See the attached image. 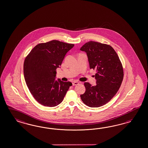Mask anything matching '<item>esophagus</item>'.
<instances>
[{"instance_id": "obj_1", "label": "esophagus", "mask_w": 148, "mask_h": 148, "mask_svg": "<svg viewBox=\"0 0 148 148\" xmlns=\"http://www.w3.org/2000/svg\"><path fill=\"white\" fill-rule=\"evenodd\" d=\"M78 84H79V83H78V82H77V81H75V82H73L72 85H73V86H75V85H78Z\"/></svg>"}]
</instances>
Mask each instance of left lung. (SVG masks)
<instances>
[{"mask_svg":"<svg viewBox=\"0 0 148 148\" xmlns=\"http://www.w3.org/2000/svg\"><path fill=\"white\" fill-rule=\"evenodd\" d=\"M87 54L90 68L95 69L96 85L85 83V92L80 95L83 102L90 107L105 105L113 98L121 86L123 78L121 62L114 49L95 41L86 43L80 49Z\"/></svg>","mask_w":148,"mask_h":148,"instance_id":"obj_1","label":"left lung"}]
</instances>
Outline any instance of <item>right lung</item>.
<instances>
[{
    "mask_svg": "<svg viewBox=\"0 0 148 148\" xmlns=\"http://www.w3.org/2000/svg\"><path fill=\"white\" fill-rule=\"evenodd\" d=\"M74 46L57 40L40 43L30 51L23 64L27 87L41 105L55 107L62 102L72 83L55 79L66 53Z\"/></svg>",
    "mask_w": 148,
    "mask_h": 148,
    "instance_id": "obj_1",
    "label": "right lung"
}]
</instances>
